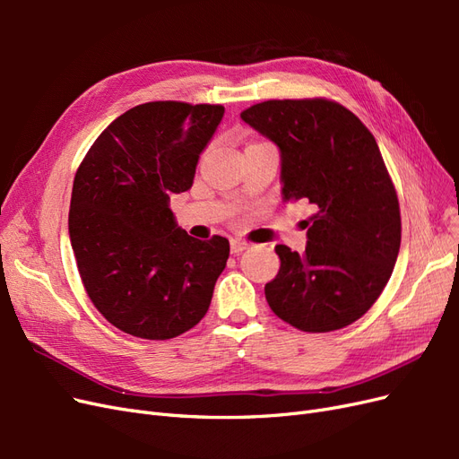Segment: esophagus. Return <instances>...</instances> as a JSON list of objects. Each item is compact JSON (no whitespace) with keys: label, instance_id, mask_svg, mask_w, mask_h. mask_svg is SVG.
<instances>
[{"label":"esophagus","instance_id":"34e87169","mask_svg":"<svg viewBox=\"0 0 459 459\" xmlns=\"http://www.w3.org/2000/svg\"><path fill=\"white\" fill-rule=\"evenodd\" d=\"M231 253L233 255H239V253H243V251H247L248 248V243H245V241H239V239H231Z\"/></svg>","mask_w":459,"mask_h":459}]
</instances>
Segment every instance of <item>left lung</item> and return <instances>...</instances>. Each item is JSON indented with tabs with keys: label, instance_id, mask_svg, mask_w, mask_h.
Instances as JSON below:
<instances>
[{
	"label": "left lung",
	"instance_id": "left-lung-1",
	"mask_svg": "<svg viewBox=\"0 0 459 459\" xmlns=\"http://www.w3.org/2000/svg\"><path fill=\"white\" fill-rule=\"evenodd\" d=\"M241 118L280 149L283 201H307V251L277 245L264 293L300 331L351 325L379 299L400 251V206L371 132L327 100L264 101Z\"/></svg>",
	"mask_w": 459,
	"mask_h": 459
}]
</instances>
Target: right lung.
<instances>
[{"label":"right lung","mask_w":459,"mask_h":459,"mask_svg":"<svg viewBox=\"0 0 459 459\" xmlns=\"http://www.w3.org/2000/svg\"><path fill=\"white\" fill-rule=\"evenodd\" d=\"M221 117V105H137L108 124L76 172L68 235L82 283L128 335L178 337L211 307L230 241L187 235L170 195L191 189Z\"/></svg>","instance_id":"1"}]
</instances>
